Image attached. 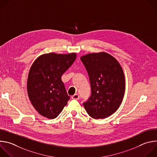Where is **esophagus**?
<instances>
[{
	"label": "esophagus",
	"mask_w": 157,
	"mask_h": 157,
	"mask_svg": "<svg viewBox=\"0 0 157 157\" xmlns=\"http://www.w3.org/2000/svg\"><path fill=\"white\" fill-rule=\"evenodd\" d=\"M71 98H72L73 99L77 100V99H79V94H74L73 96H72Z\"/></svg>",
	"instance_id": "obj_1"
}]
</instances>
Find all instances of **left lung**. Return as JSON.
Instances as JSON below:
<instances>
[{"mask_svg": "<svg viewBox=\"0 0 157 157\" xmlns=\"http://www.w3.org/2000/svg\"><path fill=\"white\" fill-rule=\"evenodd\" d=\"M88 73L91 95L83 102L91 117L104 119L119 107L125 92V78L119 62L107 53H90L81 57Z\"/></svg>", "mask_w": 157, "mask_h": 157, "instance_id": "1", "label": "left lung"}]
</instances>
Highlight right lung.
<instances>
[{"mask_svg": "<svg viewBox=\"0 0 157 157\" xmlns=\"http://www.w3.org/2000/svg\"><path fill=\"white\" fill-rule=\"evenodd\" d=\"M76 58L75 53H51L40 56L33 63L28 76L27 92L32 104L41 116L56 118L70 99L61 77Z\"/></svg>", "mask_w": 157, "mask_h": 157, "instance_id": "obj_1", "label": "right lung"}]
</instances>
